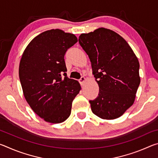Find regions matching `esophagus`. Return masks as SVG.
I'll return each instance as SVG.
<instances>
[{"instance_id":"esophagus-1","label":"esophagus","mask_w":158,"mask_h":158,"mask_svg":"<svg viewBox=\"0 0 158 158\" xmlns=\"http://www.w3.org/2000/svg\"><path fill=\"white\" fill-rule=\"evenodd\" d=\"M85 81H86V79H85V77H82L81 78L79 79V83H80V84H81V85H84V83L85 82Z\"/></svg>"}]
</instances>
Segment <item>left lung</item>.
Segmentation results:
<instances>
[{
	"mask_svg": "<svg viewBox=\"0 0 158 158\" xmlns=\"http://www.w3.org/2000/svg\"><path fill=\"white\" fill-rule=\"evenodd\" d=\"M79 42L89 56L99 94L90 100L93 113L106 120L123 114L135 102L140 84L139 63L124 38L110 29L82 33Z\"/></svg>",
	"mask_w": 158,
	"mask_h": 158,
	"instance_id": "1",
	"label": "left lung"
}]
</instances>
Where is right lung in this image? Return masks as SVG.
I'll list each match as a JSON object with an SVG mask.
<instances>
[{
	"mask_svg": "<svg viewBox=\"0 0 158 158\" xmlns=\"http://www.w3.org/2000/svg\"><path fill=\"white\" fill-rule=\"evenodd\" d=\"M76 42L74 34L52 29L34 37L21 56L19 75L23 95L33 111L46 122L65 121L81 90L78 81L67 77L64 60L67 50Z\"/></svg>",
	"mask_w": 158,
	"mask_h": 158,
	"instance_id": "right-lung-1",
	"label": "right lung"
}]
</instances>
